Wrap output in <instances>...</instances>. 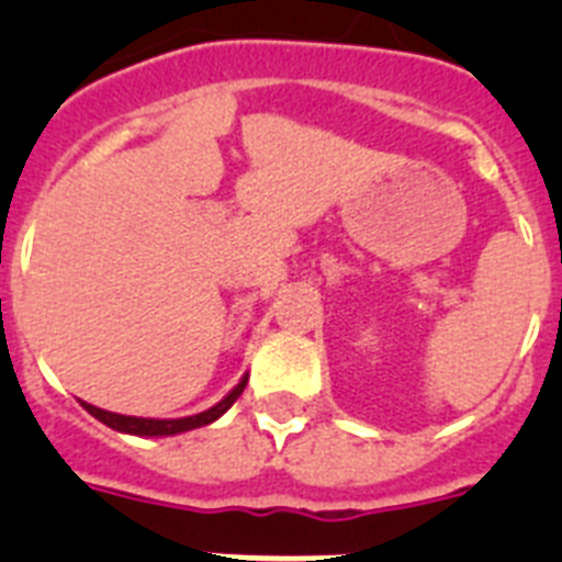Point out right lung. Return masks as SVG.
<instances>
[{"instance_id": "obj_1", "label": "right lung", "mask_w": 562, "mask_h": 562, "mask_svg": "<svg viewBox=\"0 0 562 562\" xmlns=\"http://www.w3.org/2000/svg\"><path fill=\"white\" fill-rule=\"evenodd\" d=\"M247 385V374L238 380L236 389L225 396L222 402H216L213 408L202 411V414H193V416H182V419H146V416H123V414H112V411H103L95 408V405H89V402H81L83 408L89 414L95 416L98 422H103L106 428L117 430V434H128V436H177V434H186V430H196V428H205L211 422L220 419L227 408H231L233 402L241 396Z\"/></svg>"}]
</instances>
